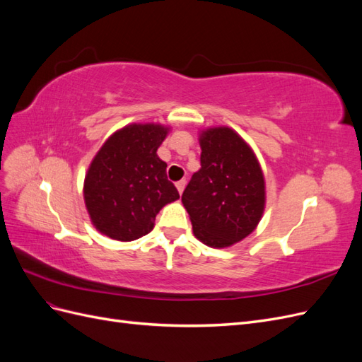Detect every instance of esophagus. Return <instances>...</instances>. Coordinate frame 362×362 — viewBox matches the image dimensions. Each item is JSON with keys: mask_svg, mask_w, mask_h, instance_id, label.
<instances>
[{"mask_svg": "<svg viewBox=\"0 0 362 362\" xmlns=\"http://www.w3.org/2000/svg\"><path fill=\"white\" fill-rule=\"evenodd\" d=\"M175 185H177L178 192H180V193H182V192H184V187H185V180H181V181H178V182L175 184Z\"/></svg>", "mask_w": 362, "mask_h": 362, "instance_id": "obj_1", "label": "esophagus"}]
</instances>
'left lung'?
I'll list each match as a JSON object with an SVG mask.
<instances>
[{"label": "left lung", "instance_id": "obj_1", "mask_svg": "<svg viewBox=\"0 0 362 362\" xmlns=\"http://www.w3.org/2000/svg\"><path fill=\"white\" fill-rule=\"evenodd\" d=\"M201 169L182 193L194 237L222 249L242 242L266 208V182L255 152L229 127L199 133Z\"/></svg>", "mask_w": 362, "mask_h": 362}]
</instances>
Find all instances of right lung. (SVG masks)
Returning <instances> with one entry per match:
<instances>
[{"instance_id":"add662e5","label":"right lung","mask_w":362,"mask_h":362,"mask_svg":"<svg viewBox=\"0 0 362 362\" xmlns=\"http://www.w3.org/2000/svg\"><path fill=\"white\" fill-rule=\"evenodd\" d=\"M170 128L129 124L117 129L96 152L84 178V204L92 225L119 242L152 231L164 205L180 199L168 180L157 149Z\"/></svg>"}]
</instances>
